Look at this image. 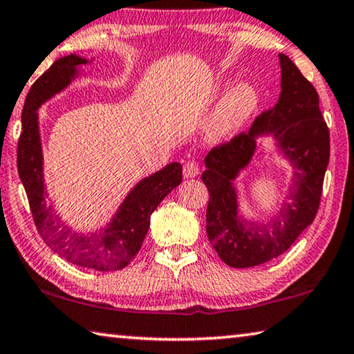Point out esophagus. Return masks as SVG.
<instances>
[{"instance_id":"34e87169","label":"esophagus","mask_w":354,"mask_h":354,"mask_svg":"<svg viewBox=\"0 0 354 354\" xmlns=\"http://www.w3.org/2000/svg\"><path fill=\"white\" fill-rule=\"evenodd\" d=\"M198 171H200V167L195 160H187L183 167L184 178H195L198 175Z\"/></svg>"}]
</instances>
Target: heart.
<instances>
[{
	"label": "heart",
	"mask_w": 354,
	"mask_h": 354,
	"mask_svg": "<svg viewBox=\"0 0 354 354\" xmlns=\"http://www.w3.org/2000/svg\"><path fill=\"white\" fill-rule=\"evenodd\" d=\"M257 91L248 83L238 85L222 100L214 118H212L209 132L214 138H223L243 124L257 106Z\"/></svg>",
	"instance_id": "b5f03b06"
}]
</instances>
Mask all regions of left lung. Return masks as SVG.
Here are the masks:
<instances>
[{
    "label": "left lung",
    "mask_w": 354,
    "mask_h": 354,
    "mask_svg": "<svg viewBox=\"0 0 354 354\" xmlns=\"http://www.w3.org/2000/svg\"><path fill=\"white\" fill-rule=\"evenodd\" d=\"M282 93L279 102L252 122L249 132L218 143L207 153L201 175L209 192L206 233L217 255L232 268L263 265L287 252L315 218L329 164V127L319 110L317 89L287 55L280 53ZM272 131L294 164L292 201L269 224L241 221L229 183L248 163L254 137Z\"/></svg>",
    "instance_id": "left-lung-1"
}]
</instances>
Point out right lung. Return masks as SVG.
Here are the masks:
<instances>
[{
  "label": "right lung",
  "mask_w": 354,
  "mask_h": 354,
  "mask_svg": "<svg viewBox=\"0 0 354 354\" xmlns=\"http://www.w3.org/2000/svg\"><path fill=\"white\" fill-rule=\"evenodd\" d=\"M86 59L67 55L56 59L32 83L21 110V133L17 147V168L24 184L32 221L39 234L50 249L77 266L96 271H118L126 268L137 255L147 236L151 214L162 200L183 179V167L178 162L168 164L160 171L138 183L127 195L113 222L99 233L82 234L64 227L55 216L44 197L42 153L39 140L36 110L74 77L77 66Z\"/></svg>",
  "instance_id": "add662e5"
}]
</instances>
